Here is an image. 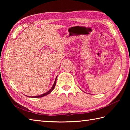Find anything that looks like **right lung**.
<instances>
[{"instance_id": "add662e5", "label": "right lung", "mask_w": 130, "mask_h": 130, "mask_svg": "<svg viewBox=\"0 0 130 130\" xmlns=\"http://www.w3.org/2000/svg\"><path fill=\"white\" fill-rule=\"evenodd\" d=\"M56 78H57V77L56 78V79H55V82H54V83L53 85H52V88H51L50 89V90L48 91L47 92H46V93H43V94H41V95H36V96H32V98H40V97H42V96H45V95H47V94H48L52 92V91L54 90V89L55 87V85H56ZM26 96H27V95H26ZM28 96V97H31V96Z\"/></svg>"}]
</instances>
